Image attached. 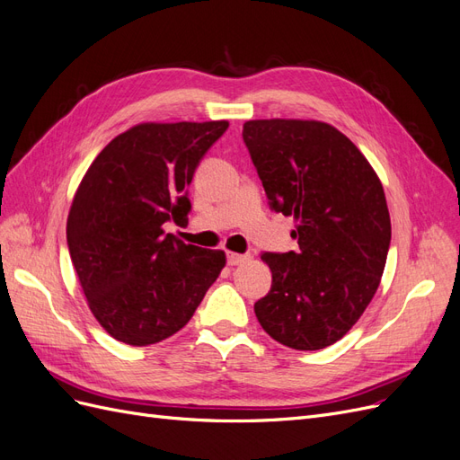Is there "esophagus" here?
I'll list each match as a JSON object with an SVG mask.
<instances>
[{"mask_svg": "<svg viewBox=\"0 0 460 460\" xmlns=\"http://www.w3.org/2000/svg\"><path fill=\"white\" fill-rule=\"evenodd\" d=\"M249 261V255H242V253H228V264L230 267H238V264Z\"/></svg>", "mask_w": 460, "mask_h": 460, "instance_id": "esophagus-1", "label": "esophagus"}]
</instances>
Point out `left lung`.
I'll return each instance as SVG.
<instances>
[{"label": "left lung", "instance_id": "1", "mask_svg": "<svg viewBox=\"0 0 460 460\" xmlns=\"http://www.w3.org/2000/svg\"><path fill=\"white\" fill-rule=\"evenodd\" d=\"M242 136L270 208L297 222V252L261 255L272 286L255 303L257 320L291 349H324L353 328L380 286L392 242L382 182L332 124L247 120Z\"/></svg>", "mask_w": 460, "mask_h": 460}]
</instances>
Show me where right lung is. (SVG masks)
<instances>
[{
    "mask_svg": "<svg viewBox=\"0 0 460 460\" xmlns=\"http://www.w3.org/2000/svg\"><path fill=\"white\" fill-rule=\"evenodd\" d=\"M228 120L142 122L111 140L75 193L66 243L88 307L115 340L171 338L225 269L218 249L184 243L163 225H188V186Z\"/></svg>",
    "mask_w": 460,
    "mask_h": 460,
    "instance_id": "right-lung-1",
    "label": "right lung"
}]
</instances>
